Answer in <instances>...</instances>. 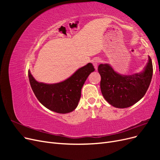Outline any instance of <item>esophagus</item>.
I'll return each instance as SVG.
<instances>
[{
    "label": "esophagus",
    "mask_w": 160,
    "mask_h": 160,
    "mask_svg": "<svg viewBox=\"0 0 160 160\" xmlns=\"http://www.w3.org/2000/svg\"><path fill=\"white\" fill-rule=\"evenodd\" d=\"M101 60L100 59H99V58H95V59L92 61V63H93L95 69L96 70H98V65L99 64V62H101Z\"/></svg>",
    "instance_id": "1"
}]
</instances>
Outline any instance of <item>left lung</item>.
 <instances>
[{
  "label": "left lung",
  "mask_w": 160,
  "mask_h": 160,
  "mask_svg": "<svg viewBox=\"0 0 160 160\" xmlns=\"http://www.w3.org/2000/svg\"><path fill=\"white\" fill-rule=\"evenodd\" d=\"M98 71L105 99L115 108H126L136 103L146 94L152 81L153 65L149 56L147 65L138 73L119 74L108 63L100 64Z\"/></svg>",
  "instance_id": "1"
}]
</instances>
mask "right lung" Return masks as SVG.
Returning a JSON list of instances; mask_svg holds the SVG:
<instances>
[{"label":"right lung","instance_id":"obj_1","mask_svg":"<svg viewBox=\"0 0 160 160\" xmlns=\"http://www.w3.org/2000/svg\"><path fill=\"white\" fill-rule=\"evenodd\" d=\"M95 71L89 62L77 70L69 78L54 84L37 81L28 70L31 88L39 102L46 108L59 113H68L74 111L81 98V89L91 72Z\"/></svg>","mask_w":160,"mask_h":160}]
</instances>
